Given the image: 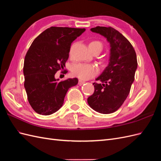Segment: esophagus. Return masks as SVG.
I'll return each mask as SVG.
<instances>
[{
    "mask_svg": "<svg viewBox=\"0 0 161 161\" xmlns=\"http://www.w3.org/2000/svg\"><path fill=\"white\" fill-rule=\"evenodd\" d=\"M84 83H85V81H83L82 80H81V79H79V85H81L84 84Z\"/></svg>",
    "mask_w": 161,
    "mask_h": 161,
    "instance_id": "esophagus-1",
    "label": "esophagus"
}]
</instances>
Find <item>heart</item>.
<instances>
[{
    "label": "heart",
    "instance_id": "1",
    "mask_svg": "<svg viewBox=\"0 0 161 161\" xmlns=\"http://www.w3.org/2000/svg\"><path fill=\"white\" fill-rule=\"evenodd\" d=\"M89 49L92 51L99 49L101 51L103 48V44L99 41L92 40L89 43ZM72 75L80 78L81 79H89L97 75L99 72V69L96 66L85 63H76L71 68Z\"/></svg>",
    "mask_w": 161,
    "mask_h": 161
}]
</instances>
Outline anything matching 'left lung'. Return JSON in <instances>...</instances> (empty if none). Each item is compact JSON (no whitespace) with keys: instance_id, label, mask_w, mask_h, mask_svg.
<instances>
[{"instance_id":"left-lung-1","label":"left lung","mask_w":161,"mask_h":161,"mask_svg":"<svg viewBox=\"0 0 161 161\" xmlns=\"http://www.w3.org/2000/svg\"><path fill=\"white\" fill-rule=\"evenodd\" d=\"M91 31L101 34L110 43L108 66L96 79L93 94L87 99L89 106L101 114L114 113L122 105L134 80L138 62L132 45L122 34L111 27L97 26Z\"/></svg>"}]
</instances>
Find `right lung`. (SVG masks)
<instances>
[{"instance_id": "1", "label": "right lung", "mask_w": 161, "mask_h": 161, "mask_svg": "<svg viewBox=\"0 0 161 161\" xmlns=\"http://www.w3.org/2000/svg\"><path fill=\"white\" fill-rule=\"evenodd\" d=\"M85 31L84 28L51 27L31 43L24 60V86L36 113H55L64 103L68 90L78 84L76 78L58 81L55 74L64 69L71 43Z\"/></svg>"}]
</instances>
